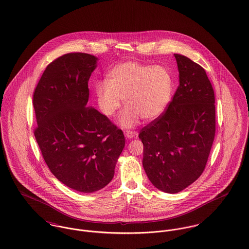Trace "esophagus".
I'll return each instance as SVG.
<instances>
[{
	"label": "esophagus",
	"instance_id": "obj_1",
	"mask_svg": "<svg viewBox=\"0 0 249 249\" xmlns=\"http://www.w3.org/2000/svg\"><path fill=\"white\" fill-rule=\"evenodd\" d=\"M136 135H137V133L136 132H133V131H127L126 133H125V137L127 138H133L136 137Z\"/></svg>",
	"mask_w": 249,
	"mask_h": 249
}]
</instances>
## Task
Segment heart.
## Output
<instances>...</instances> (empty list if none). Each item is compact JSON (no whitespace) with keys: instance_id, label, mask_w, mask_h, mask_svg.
Returning a JSON list of instances; mask_svg holds the SVG:
<instances>
[{"instance_id":"heart-1","label":"heart","mask_w":249,"mask_h":249,"mask_svg":"<svg viewBox=\"0 0 249 249\" xmlns=\"http://www.w3.org/2000/svg\"><path fill=\"white\" fill-rule=\"evenodd\" d=\"M174 82L169 71L162 66H149L134 61L121 62L107 73L106 81L95 85V97L101 112L113 116L121 107L119 117L124 129L158 119L166 111L173 94Z\"/></svg>"}]
</instances>
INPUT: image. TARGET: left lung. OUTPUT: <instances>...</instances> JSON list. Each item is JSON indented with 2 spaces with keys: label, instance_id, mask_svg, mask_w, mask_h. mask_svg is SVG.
<instances>
[{
  "label": "left lung",
  "instance_id": "1",
  "mask_svg": "<svg viewBox=\"0 0 249 249\" xmlns=\"http://www.w3.org/2000/svg\"><path fill=\"white\" fill-rule=\"evenodd\" d=\"M179 85L168 108L141 129L143 168L158 189L182 191L202 174L215 138V94L202 67L174 54Z\"/></svg>",
  "mask_w": 249,
  "mask_h": 249
}]
</instances>
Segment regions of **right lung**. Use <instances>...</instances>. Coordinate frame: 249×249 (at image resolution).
Here are the masks:
<instances>
[{
    "instance_id": "right-lung-1",
    "label": "right lung",
    "mask_w": 249,
    "mask_h": 249,
    "mask_svg": "<svg viewBox=\"0 0 249 249\" xmlns=\"http://www.w3.org/2000/svg\"><path fill=\"white\" fill-rule=\"evenodd\" d=\"M97 60L81 53L57 58L33 93L34 136L43 158L58 180L82 193L110 183L125 146L123 132L87 106L88 82Z\"/></svg>"
}]
</instances>
